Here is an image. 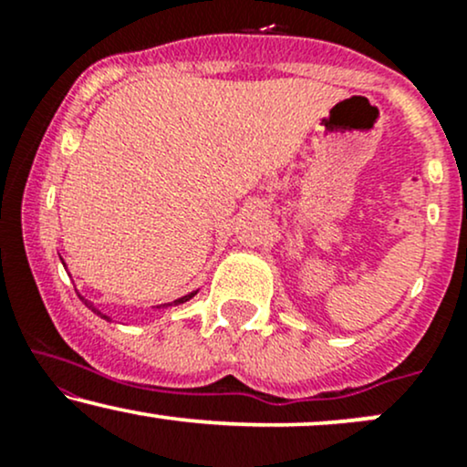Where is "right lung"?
<instances>
[{"label":"right lung","mask_w":467,"mask_h":467,"mask_svg":"<svg viewBox=\"0 0 467 467\" xmlns=\"http://www.w3.org/2000/svg\"><path fill=\"white\" fill-rule=\"evenodd\" d=\"M195 294H197V292H191V294H186V296H182V298H178V301H173V303H164V305H158V309H164V307H173V305H182V303L191 301V298H192V296H195ZM80 301H83L85 305H88V307H89V309H92V312H94V314H99V316H100V318L109 320V316H105L103 312H100V309H96V307H94V303H89V301H88V298H83V296H80Z\"/></svg>","instance_id":"add662e5"}]
</instances>
